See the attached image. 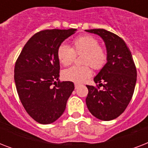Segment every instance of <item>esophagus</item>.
Returning <instances> with one entry per match:
<instances>
[{
	"mask_svg": "<svg viewBox=\"0 0 148 148\" xmlns=\"http://www.w3.org/2000/svg\"><path fill=\"white\" fill-rule=\"evenodd\" d=\"M79 85H80L79 84H77V83L74 84V87H75V89H77V88L79 87Z\"/></svg>",
	"mask_w": 148,
	"mask_h": 148,
	"instance_id": "obj_1",
	"label": "esophagus"
}]
</instances>
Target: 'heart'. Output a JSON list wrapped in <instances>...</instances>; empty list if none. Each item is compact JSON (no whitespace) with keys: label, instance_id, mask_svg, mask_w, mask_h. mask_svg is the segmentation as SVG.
Here are the masks:
<instances>
[{"label":"heart","instance_id":"obj_1","mask_svg":"<svg viewBox=\"0 0 148 148\" xmlns=\"http://www.w3.org/2000/svg\"><path fill=\"white\" fill-rule=\"evenodd\" d=\"M81 62L84 65L74 66L63 71V77L66 81L82 83L91 75L90 66L95 70L102 69L108 60V53L99 45L97 38L90 35L77 37L72 41V47L62 44L58 49V58L64 66L71 65L77 55L82 54Z\"/></svg>","mask_w":148,"mask_h":148}]
</instances>
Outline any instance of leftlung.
I'll list each match as a JSON object with an SVG mask.
<instances>
[{"mask_svg":"<svg viewBox=\"0 0 148 148\" xmlns=\"http://www.w3.org/2000/svg\"><path fill=\"white\" fill-rule=\"evenodd\" d=\"M85 31L101 37L108 53V62L94 78L103 89L87 85L86 104L95 117L114 120L124 112L132 98L137 81L135 64L131 51L119 36L104 29Z\"/></svg>","mask_w":148,"mask_h":148,"instance_id":"8db88e82","label":"left lung"}]
</instances>
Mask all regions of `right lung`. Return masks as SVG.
Segmentation results:
<instances>
[{
	"instance_id": "add662e5",
	"label": "right lung",
	"mask_w": 148,
	"mask_h": 148,
	"mask_svg": "<svg viewBox=\"0 0 148 148\" xmlns=\"http://www.w3.org/2000/svg\"><path fill=\"white\" fill-rule=\"evenodd\" d=\"M76 31H39L29 39L16 60L14 81L19 98L27 114L40 124L58 120L74 90L73 82L59 80L58 49Z\"/></svg>"
}]
</instances>
